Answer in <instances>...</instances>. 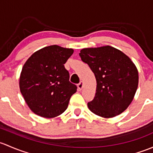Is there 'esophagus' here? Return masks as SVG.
<instances>
[{
    "label": "esophagus",
    "instance_id": "1",
    "mask_svg": "<svg viewBox=\"0 0 153 153\" xmlns=\"http://www.w3.org/2000/svg\"><path fill=\"white\" fill-rule=\"evenodd\" d=\"M77 87H78V89L79 90V91H81V90L82 89V88H83V82H80L78 84V85H77Z\"/></svg>",
    "mask_w": 153,
    "mask_h": 153
}]
</instances>
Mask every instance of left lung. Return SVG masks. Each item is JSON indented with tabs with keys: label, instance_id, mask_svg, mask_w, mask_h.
<instances>
[{
	"label": "left lung",
	"instance_id": "8db88e82",
	"mask_svg": "<svg viewBox=\"0 0 153 153\" xmlns=\"http://www.w3.org/2000/svg\"><path fill=\"white\" fill-rule=\"evenodd\" d=\"M79 56L97 80L95 97L88 103L90 111L106 119L123 113L138 88V72L133 61L110 45L83 48Z\"/></svg>",
	"mask_w": 153,
	"mask_h": 153
}]
</instances>
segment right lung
Returning a JSON list of instances; mask_svg holds the SVG:
<instances>
[{
    "label": "right lung",
    "mask_w": 153,
    "mask_h": 153,
    "mask_svg": "<svg viewBox=\"0 0 153 153\" xmlns=\"http://www.w3.org/2000/svg\"><path fill=\"white\" fill-rule=\"evenodd\" d=\"M74 49L57 45L35 51L23 66L20 93L31 111L44 118H53L67 109L77 87L69 81L64 64Z\"/></svg>",
    "instance_id": "obj_1"
}]
</instances>
